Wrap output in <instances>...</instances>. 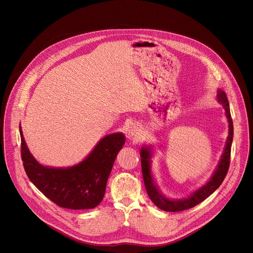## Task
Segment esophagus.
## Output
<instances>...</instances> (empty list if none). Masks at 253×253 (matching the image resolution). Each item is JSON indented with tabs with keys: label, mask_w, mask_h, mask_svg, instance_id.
<instances>
[{
	"label": "esophagus",
	"mask_w": 253,
	"mask_h": 253,
	"mask_svg": "<svg viewBox=\"0 0 253 253\" xmlns=\"http://www.w3.org/2000/svg\"><path fill=\"white\" fill-rule=\"evenodd\" d=\"M127 136L130 140H137L140 137V128L136 124H131L127 130Z\"/></svg>",
	"instance_id": "34e87169"
}]
</instances>
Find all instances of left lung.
<instances>
[{"instance_id":"1","label":"left lung","mask_w":253,"mask_h":253,"mask_svg":"<svg viewBox=\"0 0 253 253\" xmlns=\"http://www.w3.org/2000/svg\"><path fill=\"white\" fill-rule=\"evenodd\" d=\"M216 100L218 101L224 108L225 117L228 123V136L225 142L224 150L219 159V162L216 166L214 172L208 181L193 191L189 196L182 199H172L164 195L159 187L157 186L154 176L152 173V157H153V146L152 145H143L140 150L141 157V166L144 183L148 193V196L152 200V202L161 210L169 211V212H177L182 211L189 208L194 207L199 204L203 200H205L208 196H210L216 189H217L227 174L229 163H230V152H231V144L233 139V123L230 115L229 109V102L225 92L221 89L217 90V95H216Z\"/></svg>"}]
</instances>
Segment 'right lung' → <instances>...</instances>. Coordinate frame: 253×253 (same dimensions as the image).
Masks as SVG:
<instances>
[{"mask_svg":"<svg viewBox=\"0 0 253 253\" xmlns=\"http://www.w3.org/2000/svg\"><path fill=\"white\" fill-rule=\"evenodd\" d=\"M21 155L31 182L47 198L68 209H92L102 201L108 178L118 152L125 144L121 132L103 137L78 164L50 167L39 163L30 152L20 124Z\"/></svg>","mask_w":253,"mask_h":253,"instance_id":"add662e5","label":"right lung"}]
</instances>
